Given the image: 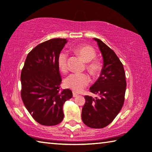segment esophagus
Returning <instances> with one entry per match:
<instances>
[{
    "label": "esophagus",
    "mask_w": 152,
    "mask_h": 152,
    "mask_svg": "<svg viewBox=\"0 0 152 152\" xmlns=\"http://www.w3.org/2000/svg\"><path fill=\"white\" fill-rule=\"evenodd\" d=\"M77 93H75V92H73V93H72V96H73L74 97H77Z\"/></svg>",
    "instance_id": "1"
}]
</instances>
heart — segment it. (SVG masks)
<instances>
[{
    "label": "heart",
    "mask_w": 152,
    "mask_h": 152,
    "mask_svg": "<svg viewBox=\"0 0 152 152\" xmlns=\"http://www.w3.org/2000/svg\"><path fill=\"white\" fill-rule=\"evenodd\" d=\"M75 53L86 62V68L92 75H95L99 70V64L97 60H94L96 52L90 45H82L75 48ZM68 53L61 51L58 56L57 64L59 69L62 72H66L68 69ZM91 78L86 73H72L66 77L64 80V84L67 88L80 92L89 84Z\"/></svg>",
    "instance_id": "obj_1"
}]
</instances>
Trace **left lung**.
Masks as SVG:
<instances>
[{
  "mask_svg": "<svg viewBox=\"0 0 152 152\" xmlns=\"http://www.w3.org/2000/svg\"><path fill=\"white\" fill-rule=\"evenodd\" d=\"M93 39L102 55L103 67L90 91L99 97H84L86 102L82 108V119L89 127L102 129L109 125L121 110L126 82L123 65L116 54L99 39Z\"/></svg>",
  "mask_w": 152,
  "mask_h": 152,
  "instance_id": "left-lung-1",
  "label": "left lung"
}]
</instances>
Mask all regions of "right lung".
<instances>
[{
    "label": "right lung",
    "instance_id": "obj_1",
    "mask_svg": "<svg viewBox=\"0 0 152 152\" xmlns=\"http://www.w3.org/2000/svg\"><path fill=\"white\" fill-rule=\"evenodd\" d=\"M67 41L53 39L37 45L28 53L20 74L22 100L32 117L42 125L59 124L64 119V104L72 97L70 89L60 90L57 64Z\"/></svg>",
    "mask_w": 152,
    "mask_h": 152
}]
</instances>
